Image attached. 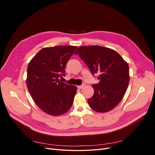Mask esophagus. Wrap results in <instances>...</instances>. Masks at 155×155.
<instances>
[{
    "label": "esophagus",
    "instance_id": "obj_1",
    "mask_svg": "<svg viewBox=\"0 0 155 155\" xmlns=\"http://www.w3.org/2000/svg\"><path fill=\"white\" fill-rule=\"evenodd\" d=\"M84 87H85V85H84V84H83V85H78V88H79V89H81V88H83Z\"/></svg>",
    "mask_w": 155,
    "mask_h": 155
}]
</instances>
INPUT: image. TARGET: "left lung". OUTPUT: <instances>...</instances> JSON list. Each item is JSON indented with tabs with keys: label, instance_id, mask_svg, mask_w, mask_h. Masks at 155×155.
Wrapping results in <instances>:
<instances>
[{
	"label": "left lung",
	"instance_id": "8db88e82",
	"mask_svg": "<svg viewBox=\"0 0 155 155\" xmlns=\"http://www.w3.org/2000/svg\"><path fill=\"white\" fill-rule=\"evenodd\" d=\"M77 54L93 76L99 75L100 82L92 85L94 94L88 99L89 106L98 112L113 109L122 100L129 85L127 63L114 50L98 45L80 46Z\"/></svg>",
	"mask_w": 155,
	"mask_h": 155
}]
</instances>
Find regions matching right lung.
<instances>
[{
	"label": "right lung",
	"mask_w": 155,
	"mask_h": 155,
	"mask_svg": "<svg viewBox=\"0 0 155 155\" xmlns=\"http://www.w3.org/2000/svg\"><path fill=\"white\" fill-rule=\"evenodd\" d=\"M77 46H56L41 49L28 64L26 85L37 105L46 114L59 116L72 107L77 87L59 80Z\"/></svg>",
	"instance_id": "obj_1"
}]
</instances>
